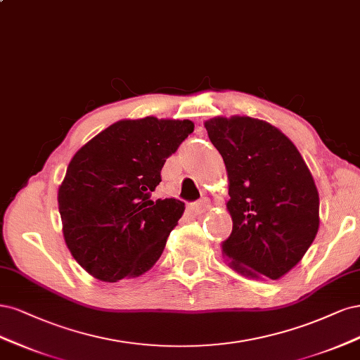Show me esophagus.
<instances>
[{
  "instance_id": "obj_1",
  "label": "esophagus",
  "mask_w": 360,
  "mask_h": 360,
  "mask_svg": "<svg viewBox=\"0 0 360 360\" xmlns=\"http://www.w3.org/2000/svg\"><path fill=\"white\" fill-rule=\"evenodd\" d=\"M210 206H211L210 200H207V199H202V200H199V202L193 205V211H194L195 215H202V214H205L207 210H210Z\"/></svg>"
}]
</instances>
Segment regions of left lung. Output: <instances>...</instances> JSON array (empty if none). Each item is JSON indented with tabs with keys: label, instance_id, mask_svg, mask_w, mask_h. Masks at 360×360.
I'll return each instance as SVG.
<instances>
[{
	"label": "left lung",
	"instance_id": "1",
	"mask_svg": "<svg viewBox=\"0 0 360 360\" xmlns=\"http://www.w3.org/2000/svg\"><path fill=\"white\" fill-rule=\"evenodd\" d=\"M207 136L229 175L233 219L221 242L238 272L278 280L304 257L319 230V193L302 155L274 125L250 117L214 118Z\"/></svg>",
	"mask_w": 360,
	"mask_h": 360
}]
</instances>
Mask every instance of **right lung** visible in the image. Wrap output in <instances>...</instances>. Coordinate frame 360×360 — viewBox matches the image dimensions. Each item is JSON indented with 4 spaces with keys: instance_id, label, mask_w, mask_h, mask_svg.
I'll list each match as a JSON object with an SVG mask.
<instances>
[{
    "instance_id": "obj_1",
    "label": "right lung",
    "mask_w": 360,
    "mask_h": 360,
    "mask_svg": "<svg viewBox=\"0 0 360 360\" xmlns=\"http://www.w3.org/2000/svg\"><path fill=\"white\" fill-rule=\"evenodd\" d=\"M188 120H125L80 148L58 190L64 239L97 280L117 283L149 271L185 203L150 200L161 169L191 134Z\"/></svg>"
}]
</instances>
